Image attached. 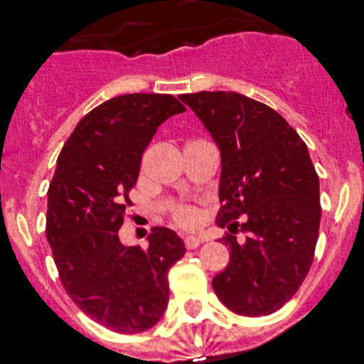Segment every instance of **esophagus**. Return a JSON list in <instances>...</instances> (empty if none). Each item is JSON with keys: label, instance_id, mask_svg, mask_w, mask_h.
I'll list each match as a JSON object with an SVG mask.
<instances>
[{"label": "esophagus", "instance_id": "obj_1", "mask_svg": "<svg viewBox=\"0 0 364 364\" xmlns=\"http://www.w3.org/2000/svg\"><path fill=\"white\" fill-rule=\"evenodd\" d=\"M203 242V239H200V237H185V246H187L188 250H194V248H198V246H200V244Z\"/></svg>", "mask_w": 364, "mask_h": 364}]
</instances>
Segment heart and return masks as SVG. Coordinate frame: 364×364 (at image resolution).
<instances>
[{"instance_id":"1","label":"heart","mask_w":364,"mask_h":364,"mask_svg":"<svg viewBox=\"0 0 364 364\" xmlns=\"http://www.w3.org/2000/svg\"><path fill=\"white\" fill-rule=\"evenodd\" d=\"M173 216H176L177 224L183 228H196L200 224V213L192 207H179L176 209Z\"/></svg>"}]
</instances>
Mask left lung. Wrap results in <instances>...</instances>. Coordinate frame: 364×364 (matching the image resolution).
<instances>
[{
	"label": "left lung",
	"mask_w": 364,
	"mask_h": 364,
	"mask_svg": "<svg viewBox=\"0 0 364 364\" xmlns=\"http://www.w3.org/2000/svg\"><path fill=\"white\" fill-rule=\"evenodd\" d=\"M220 149L216 224L228 235L229 262L213 277L220 301L237 314L281 309L311 268L320 225V183L309 149L289 122L239 92L179 96ZM243 218L240 225L236 222Z\"/></svg>",
	"instance_id": "1"
}]
</instances>
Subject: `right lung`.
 Wrapping results in <instances>:
<instances>
[{
    "label": "right lung",
    "instance_id": "1",
    "mask_svg": "<svg viewBox=\"0 0 364 364\" xmlns=\"http://www.w3.org/2000/svg\"><path fill=\"white\" fill-rule=\"evenodd\" d=\"M185 107L170 94H125L97 105L66 140L48 191L46 235L77 307L116 333L154 328L168 305V270L185 255L176 231L154 228L148 248L118 237L142 154Z\"/></svg>",
    "mask_w": 364,
    "mask_h": 364
}]
</instances>
